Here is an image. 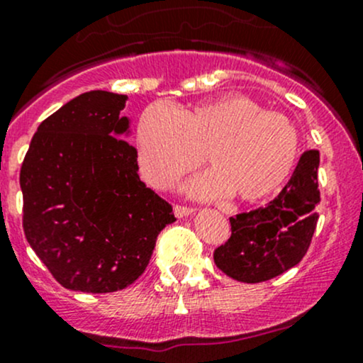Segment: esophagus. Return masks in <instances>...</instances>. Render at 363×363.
Instances as JSON below:
<instances>
[{"label": "esophagus", "instance_id": "34e87169", "mask_svg": "<svg viewBox=\"0 0 363 363\" xmlns=\"http://www.w3.org/2000/svg\"><path fill=\"white\" fill-rule=\"evenodd\" d=\"M174 216L177 218H185V216H190V214L194 213L192 208H185V206H174Z\"/></svg>", "mask_w": 363, "mask_h": 363}]
</instances>
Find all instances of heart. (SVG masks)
<instances>
[{
    "instance_id": "obj_1",
    "label": "heart",
    "mask_w": 363,
    "mask_h": 363,
    "mask_svg": "<svg viewBox=\"0 0 363 363\" xmlns=\"http://www.w3.org/2000/svg\"><path fill=\"white\" fill-rule=\"evenodd\" d=\"M135 150L140 174L155 189L192 171L206 150L211 171L186 183L189 196L259 202L289 180L299 135L286 116L264 112L244 95H225L178 112L152 104L136 124Z\"/></svg>"
}]
</instances>
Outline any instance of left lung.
I'll return each instance as SVG.
<instances>
[{"mask_svg":"<svg viewBox=\"0 0 363 363\" xmlns=\"http://www.w3.org/2000/svg\"><path fill=\"white\" fill-rule=\"evenodd\" d=\"M318 150H306L274 201L230 218L232 235L213 256L225 275L258 284L282 275L303 259L318 220Z\"/></svg>","mask_w":363,"mask_h":363,"instance_id":"left-lung-1","label":"left lung"}]
</instances>
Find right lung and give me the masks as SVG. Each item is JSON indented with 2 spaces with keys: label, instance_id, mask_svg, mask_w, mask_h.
Segmentation results:
<instances>
[{
  "label": "right lung",
  "instance_id": "add662e5",
  "mask_svg": "<svg viewBox=\"0 0 363 363\" xmlns=\"http://www.w3.org/2000/svg\"><path fill=\"white\" fill-rule=\"evenodd\" d=\"M126 95L83 93L46 118L21 169L24 233L65 289L114 292L145 272L173 208L138 177Z\"/></svg>",
  "mask_w": 363,
  "mask_h": 363
}]
</instances>
